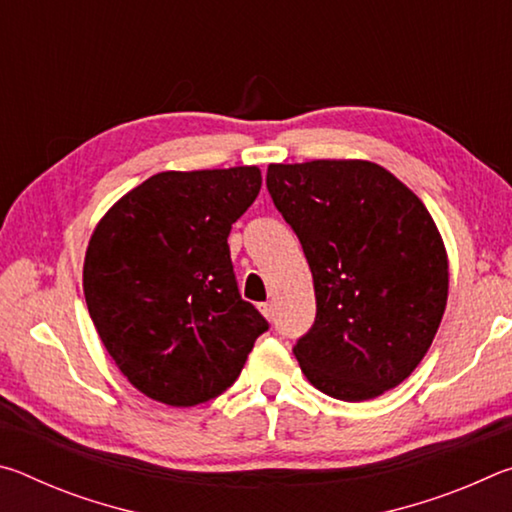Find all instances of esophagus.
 <instances>
[{"mask_svg":"<svg viewBox=\"0 0 512 512\" xmlns=\"http://www.w3.org/2000/svg\"><path fill=\"white\" fill-rule=\"evenodd\" d=\"M259 311H262L264 318H268V320H273V316H275L273 302H262V305H259Z\"/></svg>","mask_w":512,"mask_h":512,"instance_id":"34e87169","label":"esophagus"}]
</instances>
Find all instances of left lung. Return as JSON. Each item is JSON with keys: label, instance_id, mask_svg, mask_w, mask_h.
Wrapping results in <instances>:
<instances>
[{"label": "left lung", "instance_id": "left-lung-1", "mask_svg": "<svg viewBox=\"0 0 512 512\" xmlns=\"http://www.w3.org/2000/svg\"><path fill=\"white\" fill-rule=\"evenodd\" d=\"M266 187L314 277V327L293 345L309 384L343 402L400 386L447 305V250L427 207L368 160L268 164Z\"/></svg>", "mask_w": 512, "mask_h": 512}]
</instances>
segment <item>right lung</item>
Here are the masks:
<instances>
[{
  "label": "right lung",
  "mask_w": 512,
  "mask_h": 512,
  "mask_svg": "<svg viewBox=\"0 0 512 512\" xmlns=\"http://www.w3.org/2000/svg\"><path fill=\"white\" fill-rule=\"evenodd\" d=\"M259 167L162 171L101 216L83 262L94 327L131 386L196 406L235 384L264 316L241 300L228 235Z\"/></svg>",
  "instance_id": "1"
}]
</instances>
